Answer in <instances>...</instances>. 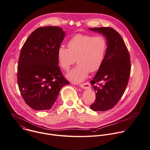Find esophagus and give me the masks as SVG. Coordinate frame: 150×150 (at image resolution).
I'll return each mask as SVG.
<instances>
[{
    "mask_svg": "<svg viewBox=\"0 0 150 150\" xmlns=\"http://www.w3.org/2000/svg\"><path fill=\"white\" fill-rule=\"evenodd\" d=\"M82 88H83V89H90L91 88V85L89 82H85L83 83H81L79 85Z\"/></svg>",
    "mask_w": 150,
    "mask_h": 150,
    "instance_id": "obj_1",
    "label": "esophagus"
}]
</instances>
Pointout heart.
<instances>
[{"mask_svg": "<svg viewBox=\"0 0 150 150\" xmlns=\"http://www.w3.org/2000/svg\"><path fill=\"white\" fill-rule=\"evenodd\" d=\"M68 49L60 46L57 57L60 67L68 71L76 61L78 65L67 75V78L74 83L85 80L90 72H97L103 66L107 54L108 42L103 35L76 34L67 43Z\"/></svg>", "mask_w": 150, "mask_h": 150, "instance_id": "b5f03b06", "label": "heart"}]
</instances>
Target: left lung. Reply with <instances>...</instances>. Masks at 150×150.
Masks as SVG:
<instances>
[{"mask_svg": "<svg viewBox=\"0 0 150 150\" xmlns=\"http://www.w3.org/2000/svg\"><path fill=\"white\" fill-rule=\"evenodd\" d=\"M89 29L102 33L108 42L104 62L90 82L96 95L90 108L95 111H105L118 103L125 91L131 73L130 55L123 39L113 28Z\"/></svg>", "mask_w": 150, "mask_h": 150, "instance_id": "left-lung-1", "label": "left lung"}]
</instances>
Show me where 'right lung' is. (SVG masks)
Segmentation results:
<instances>
[{
	"instance_id": "right-lung-1",
	"label": "right lung",
	"mask_w": 150,
	"mask_h": 150,
	"mask_svg": "<svg viewBox=\"0 0 150 150\" xmlns=\"http://www.w3.org/2000/svg\"><path fill=\"white\" fill-rule=\"evenodd\" d=\"M65 35L58 26L40 27L29 35L21 49L18 86L26 104L35 110L51 109L61 88L69 84L61 71L57 57Z\"/></svg>"
}]
</instances>
